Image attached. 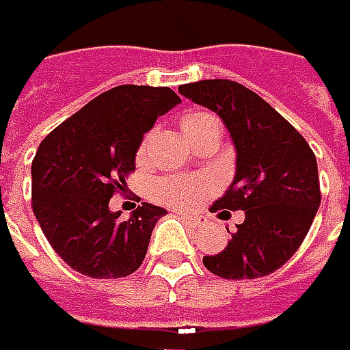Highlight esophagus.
Instances as JSON below:
<instances>
[{
    "label": "esophagus",
    "instance_id": "34e87169",
    "mask_svg": "<svg viewBox=\"0 0 350 350\" xmlns=\"http://www.w3.org/2000/svg\"><path fill=\"white\" fill-rule=\"evenodd\" d=\"M181 219L187 223L189 227H193V229L203 227L207 223V217H203V215H181Z\"/></svg>",
    "mask_w": 350,
    "mask_h": 350
}]
</instances>
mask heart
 <instances>
[{"mask_svg":"<svg viewBox=\"0 0 350 350\" xmlns=\"http://www.w3.org/2000/svg\"><path fill=\"white\" fill-rule=\"evenodd\" d=\"M181 131L185 133V137L197 147L203 139L211 137V135H221V127L217 117L209 111H187L181 115L179 119ZM147 145L149 137L141 141L137 149L139 165H143L147 159ZM213 193V181L207 177H185V175H167L161 177L155 185H153V195L157 201H161L163 205L177 209V211H187L191 207H195L197 203H201L205 197H209Z\"/></svg>","mask_w":350,"mask_h":350,"instance_id":"1","label":"heart"}]
</instances>
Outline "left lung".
<instances>
[{"mask_svg": "<svg viewBox=\"0 0 350 350\" xmlns=\"http://www.w3.org/2000/svg\"><path fill=\"white\" fill-rule=\"evenodd\" d=\"M179 93L217 113L237 149V175L211 213L245 211V221L203 265L233 281L275 273L297 253L321 205L312 149L281 113L237 81L203 79Z\"/></svg>", "mask_w": 350, "mask_h": 350, "instance_id": "obj_1", "label": "left lung"}]
</instances>
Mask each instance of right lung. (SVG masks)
Listing matches in <instances>:
<instances>
[{
  "label": "right lung",
  "mask_w": 350,
  "mask_h": 350,
  "mask_svg": "<svg viewBox=\"0 0 350 350\" xmlns=\"http://www.w3.org/2000/svg\"><path fill=\"white\" fill-rule=\"evenodd\" d=\"M169 88L119 85L65 119L39 143L31 163V207L53 251L81 275L119 279L145 259L165 209L141 203L129 219L109 199L135 171L143 135L179 103Z\"/></svg>",
  "instance_id": "obj_1"
}]
</instances>
